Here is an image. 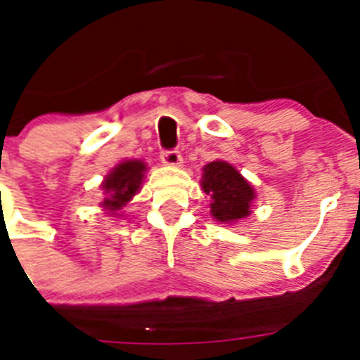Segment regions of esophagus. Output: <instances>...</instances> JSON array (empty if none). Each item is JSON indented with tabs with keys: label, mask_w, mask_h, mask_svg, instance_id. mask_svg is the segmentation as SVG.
<instances>
[{
	"label": "esophagus",
	"mask_w": 360,
	"mask_h": 360,
	"mask_svg": "<svg viewBox=\"0 0 360 360\" xmlns=\"http://www.w3.org/2000/svg\"><path fill=\"white\" fill-rule=\"evenodd\" d=\"M160 158L162 164L169 165V167H178V165L182 164V155H180L178 149H165V151H162Z\"/></svg>",
	"instance_id": "1"
}]
</instances>
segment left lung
I'll list each match as a JSON object with an SVG mask.
<instances>
[{
	"label": "left lung",
	"mask_w": 360,
	"mask_h": 360,
	"mask_svg": "<svg viewBox=\"0 0 360 360\" xmlns=\"http://www.w3.org/2000/svg\"><path fill=\"white\" fill-rule=\"evenodd\" d=\"M202 189L211 196V214L216 221H238L250 214L254 189L231 164L216 160L203 167Z\"/></svg>",
	"instance_id": "obj_1"
}]
</instances>
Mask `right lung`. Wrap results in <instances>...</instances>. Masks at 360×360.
Segmentation results:
<instances>
[{
	"instance_id": "1",
	"label": "right lung",
	"mask_w": 360,
	"mask_h": 360,
	"mask_svg": "<svg viewBox=\"0 0 360 360\" xmlns=\"http://www.w3.org/2000/svg\"><path fill=\"white\" fill-rule=\"evenodd\" d=\"M146 169L148 167L141 160L120 162L117 167H113V171L103 182L104 195H106L103 200V207L113 214L120 211L136 195Z\"/></svg>"
}]
</instances>
